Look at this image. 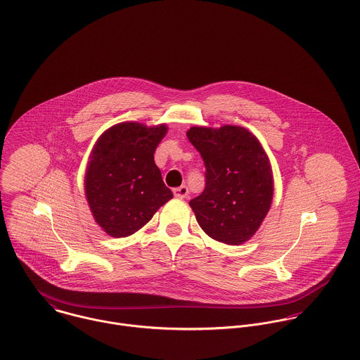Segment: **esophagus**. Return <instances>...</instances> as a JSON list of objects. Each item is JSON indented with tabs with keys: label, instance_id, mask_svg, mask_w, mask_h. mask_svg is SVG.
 Here are the masks:
<instances>
[{
	"label": "esophagus",
	"instance_id": "esophagus-1",
	"mask_svg": "<svg viewBox=\"0 0 360 360\" xmlns=\"http://www.w3.org/2000/svg\"><path fill=\"white\" fill-rule=\"evenodd\" d=\"M173 195H174L176 198H186V197L188 195V188H187L186 186L173 188Z\"/></svg>",
	"mask_w": 360,
	"mask_h": 360
}]
</instances>
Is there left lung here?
<instances>
[{
	"mask_svg": "<svg viewBox=\"0 0 360 360\" xmlns=\"http://www.w3.org/2000/svg\"><path fill=\"white\" fill-rule=\"evenodd\" d=\"M187 139L205 163V190L190 201L198 224L219 243H247L273 201L269 156L257 137L241 126H194Z\"/></svg>",
	"mask_w": 360,
	"mask_h": 360,
	"instance_id": "obj_1",
	"label": "left lung"
}]
</instances>
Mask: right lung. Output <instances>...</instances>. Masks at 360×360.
I'll use <instances>...</instances> for the list:
<instances>
[{"label": "right lung", "mask_w": 360, "mask_h": 360, "mask_svg": "<svg viewBox=\"0 0 360 360\" xmlns=\"http://www.w3.org/2000/svg\"><path fill=\"white\" fill-rule=\"evenodd\" d=\"M165 123H117L97 140L84 176V191L96 223L115 238L134 234L173 198L155 165Z\"/></svg>", "instance_id": "1"}]
</instances>
